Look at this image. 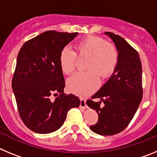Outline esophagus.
<instances>
[{
  "instance_id": "1",
  "label": "esophagus",
  "mask_w": 157,
  "mask_h": 157,
  "mask_svg": "<svg viewBox=\"0 0 157 157\" xmlns=\"http://www.w3.org/2000/svg\"><path fill=\"white\" fill-rule=\"evenodd\" d=\"M80 107L83 108V109H86V100L81 98L80 99Z\"/></svg>"
}]
</instances>
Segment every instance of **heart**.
Here are the masks:
<instances>
[{"label": "heart", "mask_w": 157, "mask_h": 157, "mask_svg": "<svg viewBox=\"0 0 157 157\" xmlns=\"http://www.w3.org/2000/svg\"><path fill=\"white\" fill-rule=\"evenodd\" d=\"M78 56L89 58L83 73H77L67 82L70 92L79 96H87L96 90L99 78H107L114 73L119 63V51L112 44L98 37H87L75 45ZM59 67L66 75H71L75 69V53L64 48L59 54Z\"/></svg>", "instance_id": "heart-1"}]
</instances>
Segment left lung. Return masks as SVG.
I'll list each match as a JSON object with an SVG mask.
<instances>
[{"label":"left lung","instance_id":"obj_1","mask_svg":"<svg viewBox=\"0 0 157 157\" xmlns=\"http://www.w3.org/2000/svg\"><path fill=\"white\" fill-rule=\"evenodd\" d=\"M119 51V63L107 82L88 100L86 105L98 114V121L90 126L100 135H114L128 126L142 100V68L139 54L122 37L105 32ZM102 101L105 105L100 107Z\"/></svg>","mask_w":157,"mask_h":157}]
</instances>
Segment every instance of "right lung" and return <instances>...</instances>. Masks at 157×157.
Segmentation results:
<instances>
[{
  "instance_id": "obj_1",
  "label": "right lung",
  "mask_w": 157,
  "mask_h": 157,
  "mask_svg": "<svg viewBox=\"0 0 157 157\" xmlns=\"http://www.w3.org/2000/svg\"><path fill=\"white\" fill-rule=\"evenodd\" d=\"M78 33L48 30L26 41L19 50L12 86L19 116L30 130L49 134L60 128L79 98L63 93L59 54ZM56 95L52 100L51 96Z\"/></svg>"
}]
</instances>
